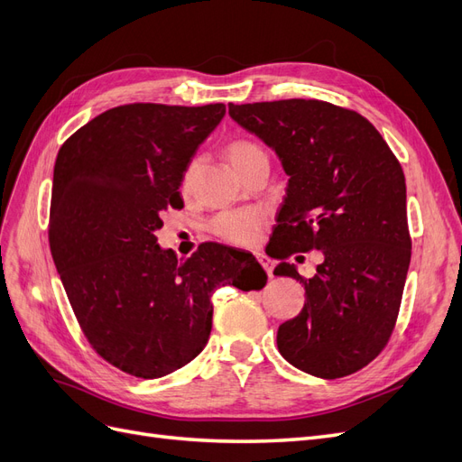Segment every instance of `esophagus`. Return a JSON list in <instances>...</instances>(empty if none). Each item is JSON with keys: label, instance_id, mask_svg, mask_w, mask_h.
<instances>
[{"label": "esophagus", "instance_id": "34e87169", "mask_svg": "<svg viewBox=\"0 0 462 462\" xmlns=\"http://www.w3.org/2000/svg\"><path fill=\"white\" fill-rule=\"evenodd\" d=\"M257 259H259L261 266L266 270V274L272 278V272H274V264H272V261L268 257H264V254H257Z\"/></svg>", "mask_w": 462, "mask_h": 462}]
</instances>
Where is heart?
<instances>
[{"mask_svg": "<svg viewBox=\"0 0 462 462\" xmlns=\"http://www.w3.org/2000/svg\"><path fill=\"white\" fill-rule=\"evenodd\" d=\"M225 153L232 167L237 173L244 175L245 171L257 162L266 160L264 150L249 139H234L226 144ZM198 163L190 162L186 165L182 179H180V190L182 194H190L194 188ZM263 226V217L257 211H232V213H222L211 222V230L220 240L236 245H249L254 237H257L259 230Z\"/></svg>", "mask_w": 462, "mask_h": 462, "instance_id": "b5f03b06", "label": "heart"}]
</instances>
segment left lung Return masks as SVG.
I'll return each instance as SVG.
<instances>
[{
	"label": "left lung",
	"mask_w": 462,
	"mask_h": 462,
	"mask_svg": "<svg viewBox=\"0 0 462 462\" xmlns=\"http://www.w3.org/2000/svg\"><path fill=\"white\" fill-rule=\"evenodd\" d=\"M228 114L289 177L272 232L274 274L304 283L306 300L278 329L280 354L319 379L360 371L394 331L411 261L400 162L364 116L323 100L230 102ZM312 248L324 263L304 281L284 259Z\"/></svg>",
	"instance_id": "obj_1"
}]
</instances>
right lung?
Segmentation results:
<instances>
[{"label": "right lung", "instance_id": "1", "mask_svg": "<svg viewBox=\"0 0 462 462\" xmlns=\"http://www.w3.org/2000/svg\"><path fill=\"white\" fill-rule=\"evenodd\" d=\"M225 114L134 102L93 117L59 150L51 254L83 335L134 377H165L205 348L218 285H266L251 253L209 242L179 261L158 245L162 213L184 205V169Z\"/></svg>", "mask_w": 462, "mask_h": 462}]
</instances>
